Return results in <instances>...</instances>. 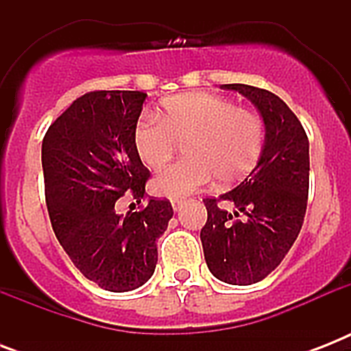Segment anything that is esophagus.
<instances>
[{
  "label": "esophagus",
  "instance_id": "esophagus-1",
  "mask_svg": "<svg viewBox=\"0 0 351 351\" xmlns=\"http://www.w3.org/2000/svg\"><path fill=\"white\" fill-rule=\"evenodd\" d=\"M171 206H173L175 211H180L182 206H184V200H171Z\"/></svg>",
  "mask_w": 351,
  "mask_h": 351
}]
</instances>
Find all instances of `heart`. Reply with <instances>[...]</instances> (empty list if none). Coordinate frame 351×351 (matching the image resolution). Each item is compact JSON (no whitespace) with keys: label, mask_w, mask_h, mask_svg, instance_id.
<instances>
[{"label":"heart","mask_w":351,"mask_h":351,"mask_svg":"<svg viewBox=\"0 0 351 351\" xmlns=\"http://www.w3.org/2000/svg\"><path fill=\"white\" fill-rule=\"evenodd\" d=\"M176 142H186L187 158L154 176L151 186L160 197L184 198L215 176L222 184L242 180L261 158L264 123L222 96L178 95L164 101L160 118H138L132 131L134 151L149 169L164 167Z\"/></svg>","instance_id":"obj_1"}]
</instances>
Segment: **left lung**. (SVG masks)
I'll return each instance as SVG.
<instances>
[{
	"label": "left lung",
	"mask_w": 351,
	"mask_h": 351,
	"mask_svg": "<svg viewBox=\"0 0 351 351\" xmlns=\"http://www.w3.org/2000/svg\"><path fill=\"white\" fill-rule=\"evenodd\" d=\"M261 112L266 136L247 178L219 198H206L200 231L209 271L226 284L261 282L288 255L304 222L310 186V142L299 118L277 95L244 84L222 85ZM222 203L235 206L233 214ZM242 213L245 219L234 221Z\"/></svg>",
	"instance_id": "8db88e82"
}]
</instances>
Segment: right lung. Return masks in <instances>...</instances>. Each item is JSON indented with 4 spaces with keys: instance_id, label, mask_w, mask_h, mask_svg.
<instances>
[{
    "instance_id": "right-lung-1",
    "label": "right lung",
    "mask_w": 351,
    "mask_h": 351,
    "mask_svg": "<svg viewBox=\"0 0 351 351\" xmlns=\"http://www.w3.org/2000/svg\"><path fill=\"white\" fill-rule=\"evenodd\" d=\"M145 98L140 90L87 93L52 121L41 145L56 239L84 277L114 293L153 277L156 240L173 217L169 200L156 198L125 217L114 209L127 191L136 202L145 197L149 171L132 145Z\"/></svg>"
}]
</instances>
